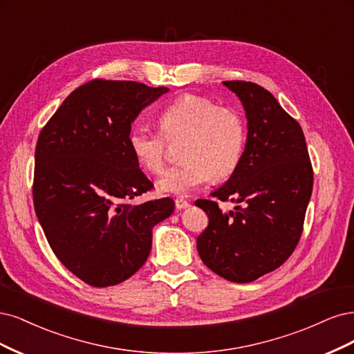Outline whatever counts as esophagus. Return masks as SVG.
Wrapping results in <instances>:
<instances>
[{"label": "esophagus", "instance_id": "esophagus-1", "mask_svg": "<svg viewBox=\"0 0 354 354\" xmlns=\"http://www.w3.org/2000/svg\"><path fill=\"white\" fill-rule=\"evenodd\" d=\"M175 206L178 210H184V209H188L189 207V203L184 198H176L175 200Z\"/></svg>", "mask_w": 354, "mask_h": 354}]
</instances>
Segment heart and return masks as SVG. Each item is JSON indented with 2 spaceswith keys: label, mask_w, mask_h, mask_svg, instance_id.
<instances>
[{
  "label": "heart",
  "mask_w": 354,
  "mask_h": 354,
  "mask_svg": "<svg viewBox=\"0 0 354 354\" xmlns=\"http://www.w3.org/2000/svg\"><path fill=\"white\" fill-rule=\"evenodd\" d=\"M158 123L160 131L135 124L128 145L144 170L158 175L166 166L167 141L184 142L179 150L182 163L157 182L160 192L188 196L210 178L225 179L238 167L245 144V124L235 110L188 94L169 104L158 116Z\"/></svg>",
  "instance_id": "b5f03b06"
}]
</instances>
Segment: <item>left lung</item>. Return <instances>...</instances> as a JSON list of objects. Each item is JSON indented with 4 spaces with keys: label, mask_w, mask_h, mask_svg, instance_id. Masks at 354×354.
Here are the masks:
<instances>
[{
    "label": "left lung",
    "mask_w": 354,
    "mask_h": 354,
    "mask_svg": "<svg viewBox=\"0 0 354 354\" xmlns=\"http://www.w3.org/2000/svg\"><path fill=\"white\" fill-rule=\"evenodd\" d=\"M241 101L247 141L238 167L212 200L196 206L209 216L197 238L203 263L236 283L279 268L297 245L313 188V170L300 124L269 91L253 82L226 81ZM241 202L223 214L214 200Z\"/></svg>",
    "instance_id": "obj_1"
}]
</instances>
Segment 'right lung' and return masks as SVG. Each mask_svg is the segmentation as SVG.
I'll return each mask as SVG.
<instances>
[{"label": "right lung", "mask_w": 354, "mask_h": 354, "mask_svg": "<svg viewBox=\"0 0 354 354\" xmlns=\"http://www.w3.org/2000/svg\"><path fill=\"white\" fill-rule=\"evenodd\" d=\"M167 91L95 79L75 89L39 133L35 213L54 254L93 287L131 278L151 252L153 227L175 210L169 197L131 203L153 188L129 150L131 124Z\"/></svg>", "instance_id": "obj_1"}]
</instances>
